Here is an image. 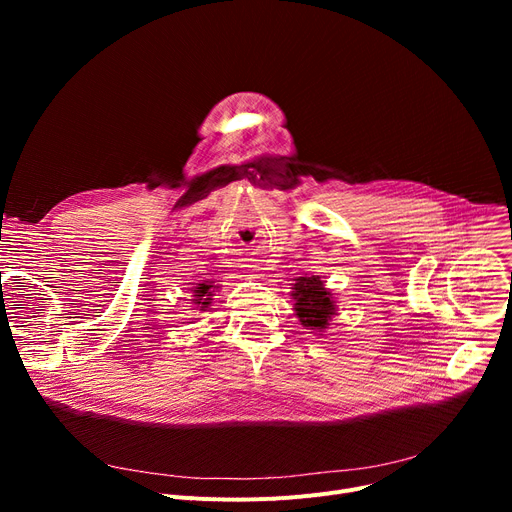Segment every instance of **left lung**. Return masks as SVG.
Instances as JSON below:
<instances>
[{"label": "left lung", "instance_id": "obj_1", "mask_svg": "<svg viewBox=\"0 0 512 512\" xmlns=\"http://www.w3.org/2000/svg\"><path fill=\"white\" fill-rule=\"evenodd\" d=\"M292 299L301 326L307 330L324 332L330 326V319L336 315L334 294L324 286L319 276L297 278V282L292 284Z\"/></svg>", "mask_w": 512, "mask_h": 512}]
</instances>
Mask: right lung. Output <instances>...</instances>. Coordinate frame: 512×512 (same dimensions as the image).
Returning <instances> with one entry per match:
<instances>
[{"label":"right lung","mask_w":512,"mask_h":512,"mask_svg":"<svg viewBox=\"0 0 512 512\" xmlns=\"http://www.w3.org/2000/svg\"><path fill=\"white\" fill-rule=\"evenodd\" d=\"M215 288L218 286H213L211 282H201V284H197L195 286V294H193V301L197 303V305H201V309H205L209 303H211V297H213V292H215Z\"/></svg>","instance_id":"right-lung-1"}]
</instances>
